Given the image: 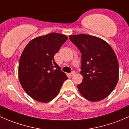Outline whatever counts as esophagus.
<instances>
[{
  "label": "esophagus",
  "mask_w": 129,
  "mask_h": 129,
  "mask_svg": "<svg viewBox=\"0 0 129 129\" xmlns=\"http://www.w3.org/2000/svg\"><path fill=\"white\" fill-rule=\"evenodd\" d=\"M75 73H76L75 71H73L72 72H71V73L70 74V76H71H71H74V74H75Z\"/></svg>",
  "instance_id": "34e87169"
}]
</instances>
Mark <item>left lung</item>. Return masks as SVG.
<instances>
[{"label":"left lung","mask_w":129,"mask_h":129,"mask_svg":"<svg viewBox=\"0 0 129 129\" xmlns=\"http://www.w3.org/2000/svg\"><path fill=\"white\" fill-rule=\"evenodd\" d=\"M69 38L81 53L80 74L83 79L78 85L79 92L90 101L104 99L119 79V63L114 50L107 42L94 36L79 34Z\"/></svg>","instance_id":"obj_1"}]
</instances>
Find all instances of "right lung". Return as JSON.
I'll return each mask as SVG.
<instances>
[{
	"label": "right lung",
	"instance_id": "right-lung-1",
	"mask_svg": "<svg viewBox=\"0 0 129 129\" xmlns=\"http://www.w3.org/2000/svg\"><path fill=\"white\" fill-rule=\"evenodd\" d=\"M68 40L64 35L51 33L30 41L22 52L18 78L24 91L41 103H48L60 91L68 79L54 56Z\"/></svg>",
	"mask_w": 129,
	"mask_h": 129
}]
</instances>
